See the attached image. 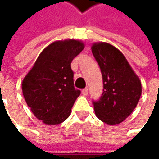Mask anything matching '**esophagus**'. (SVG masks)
<instances>
[{
  "label": "esophagus",
  "mask_w": 159,
  "mask_h": 159,
  "mask_svg": "<svg viewBox=\"0 0 159 159\" xmlns=\"http://www.w3.org/2000/svg\"><path fill=\"white\" fill-rule=\"evenodd\" d=\"M82 93H83V95H87L88 93H89V90H88V88H85V89H82Z\"/></svg>",
  "instance_id": "1"
}]
</instances>
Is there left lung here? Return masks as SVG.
<instances>
[{"label": "left lung", "instance_id": "obj_1", "mask_svg": "<svg viewBox=\"0 0 159 159\" xmlns=\"http://www.w3.org/2000/svg\"><path fill=\"white\" fill-rule=\"evenodd\" d=\"M92 52L103 79V93L99 100H93L95 115L107 124H118L136 107L141 83L123 53L112 45L95 43Z\"/></svg>", "mask_w": 159, "mask_h": 159}]
</instances>
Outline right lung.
<instances>
[{
  "mask_svg": "<svg viewBox=\"0 0 159 159\" xmlns=\"http://www.w3.org/2000/svg\"><path fill=\"white\" fill-rule=\"evenodd\" d=\"M83 48V43L76 40L50 44L23 81L26 103L37 119L46 124H59L67 119L81 93L74 87L70 64Z\"/></svg>",
  "mask_w": 159,
  "mask_h": 159,
  "instance_id": "obj_1",
  "label": "right lung"
}]
</instances>
